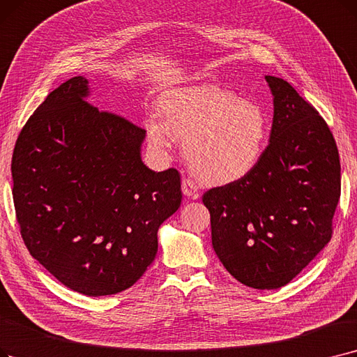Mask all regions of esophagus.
<instances>
[{"mask_svg":"<svg viewBox=\"0 0 357 357\" xmlns=\"http://www.w3.org/2000/svg\"><path fill=\"white\" fill-rule=\"evenodd\" d=\"M182 192L185 197L197 199L199 197L198 194V188L195 187V183L191 179H183L182 181Z\"/></svg>","mask_w":357,"mask_h":357,"instance_id":"obj_1","label":"esophagus"}]
</instances>
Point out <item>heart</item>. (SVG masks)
<instances>
[{
  "instance_id": "b5f03b06",
  "label": "heart",
  "mask_w": 357,
  "mask_h": 357,
  "mask_svg": "<svg viewBox=\"0 0 357 357\" xmlns=\"http://www.w3.org/2000/svg\"><path fill=\"white\" fill-rule=\"evenodd\" d=\"M163 119H146L147 142L166 156L175 138L195 178L207 187H225L250 176L264 159L271 123L261 106L214 86H187L165 91Z\"/></svg>"
}]
</instances>
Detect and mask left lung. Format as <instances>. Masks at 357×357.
<instances>
[{
	"instance_id": "left-lung-1",
	"label": "left lung",
	"mask_w": 357,
	"mask_h": 357,
	"mask_svg": "<svg viewBox=\"0 0 357 357\" xmlns=\"http://www.w3.org/2000/svg\"><path fill=\"white\" fill-rule=\"evenodd\" d=\"M273 95L271 140L254 172L203 195L211 243L225 268L261 290L287 284L331 239L340 159L325 121L286 80Z\"/></svg>"
}]
</instances>
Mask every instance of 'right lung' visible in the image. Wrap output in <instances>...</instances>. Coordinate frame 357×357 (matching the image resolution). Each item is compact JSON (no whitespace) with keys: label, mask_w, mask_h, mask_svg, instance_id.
<instances>
[{"label":"right lung","mask_w":357,"mask_h":357,"mask_svg":"<svg viewBox=\"0 0 357 357\" xmlns=\"http://www.w3.org/2000/svg\"><path fill=\"white\" fill-rule=\"evenodd\" d=\"M83 75L51 91L23 127L11 163L22 238L58 282L86 296L131 287L181 206L178 170L142 160L146 131L87 102Z\"/></svg>","instance_id":"add662e5"}]
</instances>
